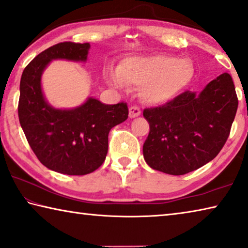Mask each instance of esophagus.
<instances>
[{
  "label": "esophagus",
  "instance_id": "1",
  "mask_svg": "<svg viewBox=\"0 0 248 248\" xmlns=\"http://www.w3.org/2000/svg\"><path fill=\"white\" fill-rule=\"evenodd\" d=\"M140 113H141L140 108L139 107H135V105H133V107L129 108V117H131V119L140 116Z\"/></svg>",
  "mask_w": 248,
  "mask_h": 248
}]
</instances>
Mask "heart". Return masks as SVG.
<instances>
[{
	"label": "heart",
	"instance_id": "b5f03b06",
	"mask_svg": "<svg viewBox=\"0 0 248 248\" xmlns=\"http://www.w3.org/2000/svg\"><path fill=\"white\" fill-rule=\"evenodd\" d=\"M194 68L188 59H177L170 55L132 57L124 60L119 72H109L108 81L115 87L141 88L145 102H166L191 83Z\"/></svg>",
	"mask_w": 248,
	"mask_h": 248
}]
</instances>
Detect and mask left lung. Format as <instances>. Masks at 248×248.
<instances>
[{
	"mask_svg": "<svg viewBox=\"0 0 248 248\" xmlns=\"http://www.w3.org/2000/svg\"><path fill=\"white\" fill-rule=\"evenodd\" d=\"M237 107L232 77L223 74L199 94L186 90L164 105L145 108L143 115L149 123L145 161L173 176L208 164L229 139Z\"/></svg>",
	"mask_w": 248,
	"mask_h": 248,
	"instance_id": "obj_1",
	"label": "left lung"
}]
</instances>
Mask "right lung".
I'll list each match as a JSON object with an SVG mask.
<instances>
[{
    "label": "right lung",
    "mask_w": 248,
    "mask_h": 248,
    "mask_svg": "<svg viewBox=\"0 0 248 248\" xmlns=\"http://www.w3.org/2000/svg\"><path fill=\"white\" fill-rule=\"evenodd\" d=\"M90 44L63 42L40 52L24 69L19 84L18 119L38 160L54 171L82 176L94 171L108 154V133L127 119L125 102L107 105L89 97L79 108H51L40 87L52 59L84 62Z\"/></svg>",
    "instance_id": "obj_1"
}]
</instances>
